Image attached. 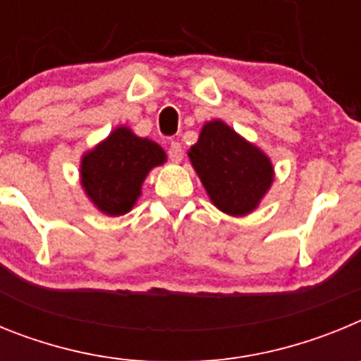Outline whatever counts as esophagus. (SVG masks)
Segmentation results:
<instances>
[{
	"mask_svg": "<svg viewBox=\"0 0 361 361\" xmlns=\"http://www.w3.org/2000/svg\"><path fill=\"white\" fill-rule=\"evenodd\" d=\"M183 155H184L183 145H180L178 141H171L170 148H168V157H170L173 162H178V161H183Z\"/></svg>",
	"mask_w": 361,
	"mask_h": 361,
	"instance_id": "obj_1",
	"label": "esophagus"
}]
</instances>
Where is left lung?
<instances>
[{"label": "left lung", "mask_w": 361, "mask_h": 361, "mask_svg": "<svg viewBox=\"0 0 361 361\" xmlns=\"http://www.w3.org/2000/svg\"><path fill=\"white\" fill-rule=\"evenodd\" d=\"M188 155L209 199L229 215H245L257 208L273 183L269 159L222 121L206 124Z\"/></svg>", "instance_id": "left-lung-1"}]
</instances>
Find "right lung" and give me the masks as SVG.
<instances>
[{
  "label": "right lung",
  "mask_w": 361,
  "mask_h": 361,
  "mask_svg": "<svg viewBox=\"0 0 361 361\" xmlns=\"http://www.w3.org/2000/svg\"><path fill=\"white\" fill-rule=\"evenodd\" d=\"M164 161L161 146L133 135L128 128H117L82 159V188L101 212L123 215L141 195L146 173Z\"/></svg>",
  "instance_id": "1"
}]
</instances>
